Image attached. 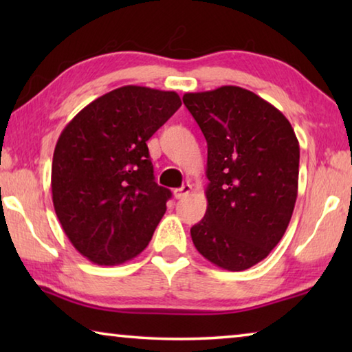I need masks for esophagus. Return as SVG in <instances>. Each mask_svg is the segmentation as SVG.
<instances>
[{"label":"esophagus","instance_id":"34e87169","mask_svg":"<svg viewBox=\"0 0 352 352\" xmlns=\"http://www.w3.org/2000/svg\"><path fill=\"white\" fill-rule=\"evenodd\" d=\"M190 190H192V186H190L189 183H188V184H183L182 188H177V189L174 190V197L178 199V200L184 199V197H186V195L190 192Z\"/></svg>","mask_w":352,"mask_h":352}]
</instances>
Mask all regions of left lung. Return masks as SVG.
Wrapping results in <instances>:
<instances>
[{"label":"left lung","mask_w":352,"mask_h":352,"mask_svg":"<svg viewBox=\"0 0 352 352\" xmlns=\"http://www.w3.org/2000/svg\"><path fill=\"white\" fill-rule=\"evenodd\" d=\"M208 144L205 217L190 228L220 269L247 270L281 241L298 195L300 144L281 111L245 88L183 96Z\"/></svg>","instance_id":"left-lung-1"}]
</instances>
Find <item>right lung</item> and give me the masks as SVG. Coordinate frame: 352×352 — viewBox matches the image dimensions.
<instances>
[{
	"label": "right lung",
	"mask_w": 352,
	"mask_h": 352,
	"mask_svg": "<svg viewBox=\"0 0 352 352\" xmlns=\"http://www.w3.org/2000/svg\"><path fill=\"white\" fill-rule=\"evenodd\" d=\"M175 91L127 85L82 109L58 136L52 204L82 256L98 265L133 259L151 242L170 199L146 142L180 109Z\"/></svg>",
	"instance_id": "right-lung-1"
}]
</instances>
